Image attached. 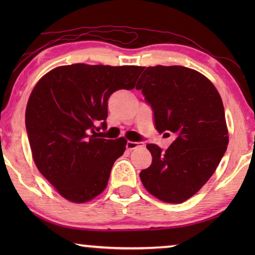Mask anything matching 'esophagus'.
<instances>
[{"label":"esophagus","mask_w":255,"mask_h":255,"mask_svg":"<svg viewBox=\"0 0 255 255\" xmlns=\"http://www.w3.org/2000/svg\"><path fill=\"white\" fill-rule=\"evenodd\" d=\"M126 147H127L128 150H133V149H136V148L144 147V144L143 143H139V141H127Z\"/></svg>","instance_id":"34e87169"}]
</instances>
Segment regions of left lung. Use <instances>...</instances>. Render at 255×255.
Returning <instances> with one entry per match:
<instances>
[{"label": "left lung", "instance_id": "obj_1", "mask_svg": "<svg viewBox=\"0 0 255 255\" xmlns=\"http://www.w3.org/2000/svg\"><path fill=\"white\" fill-rule=\"evenodd\" d=\"M136 89L152 108L157 131L175 135L164 153L156 145H146L153 159L140 180L159 200L181 204L199 191L226 152L222 98L206 76L176 65L147 67Z\"/></svg>", "mask_w": 255, "mask_h": 255}]
</instances>
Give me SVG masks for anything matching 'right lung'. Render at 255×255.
<instances>
[{
    "label": "right lung",
    "instance_id": "1",
    "mask_svg": "<svg viewBox=\"0 0 255 255\" xmlns=\"http://www.w3.org/2000/svg\"><path fill=\"white\" fill-rule=\"evenodd\" d=\"M143 70L73 64L54 68L34 86L25 110L32 157L65 199L82 204L106 189L127 141L105 139L97 131L107 129L108 99L118 90L135 88Z\"/></svg>",
    "mask_w": 255,
    "mask_h": 255
}]
</instances>
